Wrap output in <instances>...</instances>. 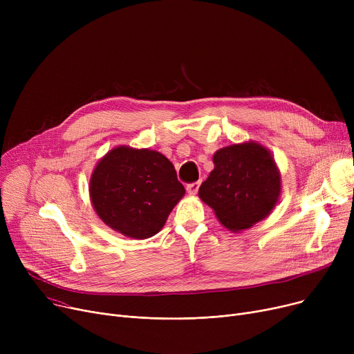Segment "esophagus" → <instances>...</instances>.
<instances>
[{
  "label": "esophagus",
  "instance_id": "esophagus-1",
  "mask_svg": "<svg viewBox=\"0 0 354 354\" xmlns=\"http://www.w3.org/2000/svg\"><path fill=\"white\" fill-rule=\"evenodd\" d=\"M199 189V182H192V183H188L187 185V191L189 195H195Z\"/></svg>",
  "mask_w": 354,
  "mask_h": 354
}]
</instances>
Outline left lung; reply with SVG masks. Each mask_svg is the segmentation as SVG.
<instances>
[{"instance_id":"8db88e82","label":"left lung","mask_w":354,"mask_h":354,"mask_svg":"<svg viewBox=\"0 0 354 354\" xmlns=\"http://www.w3.org/2000/svg\"><path fill=\"white\" fill-rule=\"evenodd\" d=\"M214 171L199 188V198L231 231H243L264 219L280 196V174L271 153L248 142L222 147Z\"/></svg>"}]
</instances>
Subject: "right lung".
I'll return each mask as SVG.
<instances>
[{
	"mask_svg": "<svg viewBox=\"0 0 354 354\" xmlns=\"http://www.w3.org/2000/svg\"><path fill=\"white\" fill-rule=\"evenodd\" d=\"M183 195L174 165L149 149H113L90 179V198L100 219L138 239L158 234Z\"/></svg>",
	"mask_w": 354,
	"mask_h": 354,
	"instance_id": "right-lung-1",
	"label": "right lung"
}]
</instances>
